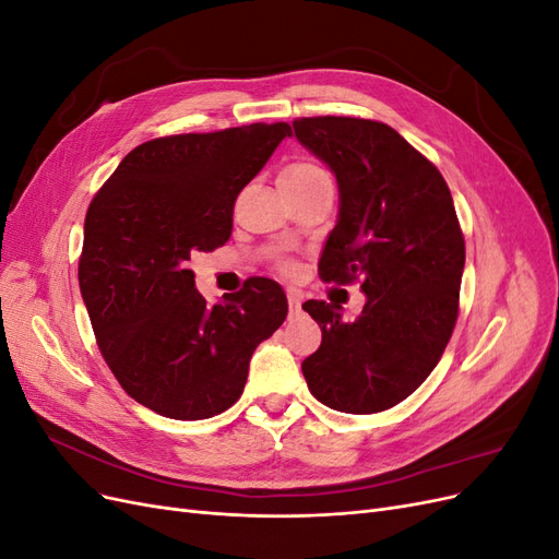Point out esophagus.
I'll list each match as a JSON object with an SVG mask.
<instances>
[{
	"instance_id": "esophagus-1",
	"label": "esophagus",
	"mask_w": 559,
	"mask_h": 559,
	"mask_svg": "<svg viewBox=\"0 0 559 559\" xmlns=\"http://www.w3.org/2000/svg\"><path fill=\"white\" fill-rule=\"evenodd\" d=\"M300 306H302L300 296H296V294H289V314H292V317H296V314L300 312Z\"/></svg>"
}]
</instances>
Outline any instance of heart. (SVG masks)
I'll use <instances>...</instances> for the list:
<instances>
[{
	"label": "heart",
	"instance_id": "heart-1",
	"mask_svg": "<svg viewBox=\"0 0 559 559\" xmlns=\"http://www.w3.org/2000/svg\"><path fill=\"white\" fill-rule=\"evenodd\" d=\"M319 177H326V170H321L319 165L308 163V160H298L292 163L289 167H284V173L280 181H292V183H308ZM282 270H292V263H282Z\"/></svg>",
	"mask_w": 559,
	"mask_h": 559
}]
</instances>
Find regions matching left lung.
I'll use <instances>...</instances> for the list:
<instances>
[{"instance_id":"1","label":"left lung","mask_w":559,"mask_h":559,"mask_svg":"<svg viewBox=\"0 0 559 559\" xmlns=\"http://www.w3.org/2000/svg\"><path fill=\"white\" fill-rule=\"evenodd\" d=\"M294 130L341 189L319 277L361 282L366 294L352 321L326 300L302 302L321 329L302 376L333 411L382 413L429 378L450 343L466 259L460 218L438 167L386 123L310 116Z\"/></svg>"}]
</instances>
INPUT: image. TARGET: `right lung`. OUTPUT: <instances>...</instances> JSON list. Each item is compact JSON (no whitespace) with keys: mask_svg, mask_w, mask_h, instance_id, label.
Listing matches in <instances>:
<instances>
[{"mask_svg":"<svg viewBox=\"0 0 559 559\" xmlns=\"http://www.w3.org/2000/svg\"><path fill=\"white\" fill-rule=\"evenodd\" d=\"M289 123L167 134L134 146L83 224L79 286L126 394L170 419H207L242 396L249 359L286 319L282 286L251 277L207 306L189 261L224 247L233 207Z\"/></svg>","mask_w":559,"mask_h":559,"instance_id":"obj_1","label":"right lung"}]
</instances>
